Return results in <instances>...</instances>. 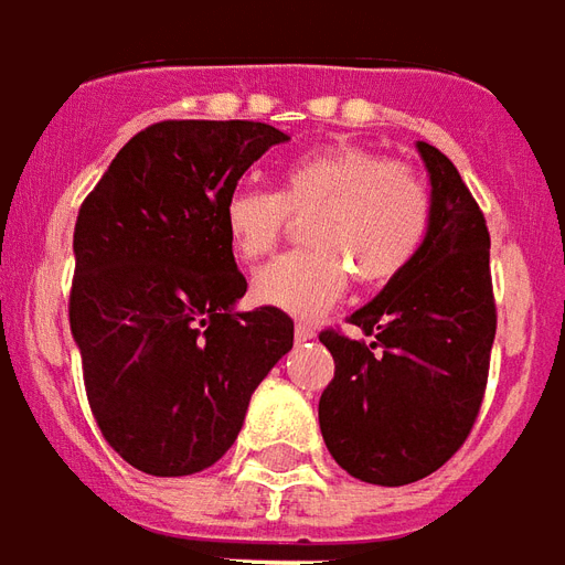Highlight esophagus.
<instances>
[{
	"label": "esophagus",
	"mask_w": 565,
	"mask_h": 565,
	"mask_svg": "<svg viewBox=\"0 0 565 565\" xmlns=\"http://www.w3.org/2000/svg\"><path fill=\"white\" fill-rule=\"evenodd\" d=\"M295 337H298V340H316V328L307 322H298L295 324Z\"/></svg>",
	"instance_id": "1"
}]
</instances>
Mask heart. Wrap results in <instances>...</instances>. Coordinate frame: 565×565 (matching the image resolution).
<instances>
[{"mask_svg": "<svg viewBox=\"0 0 565 565\" xmlns=\"http://www.w3.org/2000/svg\"><path fill=\"white\" fill-rule=\"evenodd\" d=\"M303 222L307 249L258 270L255 300L291 316H319L349 286H385L422 253L434 195L415 168L382 159L358 143H324L279 164L277 192L237 186L225 198L222 225L241 262L277 249L291 216Z\"/></svg>", "mask_w": 565, "mask_h": 565, "instance_id": "heart-1", "label": "heart"}]
</instances>
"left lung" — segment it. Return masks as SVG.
Segmentation results:
<instances>
[{"label": "left lung", "mask_w": 565, "mask_h": 565, "mask_svg": "<svg viewBox=\"0 0 565 565\" xmlns=\"http://www.w3.org/2000/svg\"><path fill=\"white\" fill-rule=\"evenodd\" d=\"M415 147L434 195L422 253L349 316L361 337L319 333L337 364L319 401L324 446L349 476L382 488L430 476L463 446L497 333L484 213L448 156Z\"/></svg>", "instance_id": "1"}]
</instances>
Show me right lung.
Returning a JSON list of instances; mask_svg holds the SVG:
<instances>
[{
	"mask_svg": "<svg viewBox=\"0 0 565 565\" xmlns=\"http://www.w3.org/2000/svg\"><path fill=\"white\" fill-rule=\"evenodd\" d=\"M282 141L253 119H164L81 204L68 322L86 401L110 448L147 476L213 467L295 343L277 307L234 310L246 279L222 225L243 171Z\"/></svg>",
	"mask_w": 565,
	"mask_h": 565,
	"instance_id": "obj_1",
	"label": "right lung"
}]
</instances>
